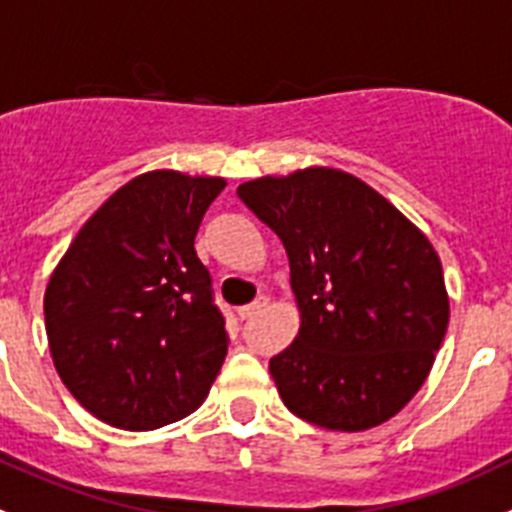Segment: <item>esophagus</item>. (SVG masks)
Listing matches in <instances>:
<instances>
[{
	"mask_svg": "<svg viewBox=\"0 0 512 512\" xmlns=\"http://www.w3.org/2000/svg\"><path fill=\"white\" fill-rule=\"evenodd\" d=\"M267 303H270V298L260 296V298H257V301H252L250 306H242V308H239V316H242V319H250V316H255V313H260L262 308H267Z\"/></svg>",
	"mask_w": 512,
	"mask_h": 512,
	"instance_id": "34e87169",
	"label": "esophagus"
}]
</instances>
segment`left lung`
<instances>
[{
	"label": "left lung",
	"mask_w": 512,
	"mask_h": 512,
	"mask_svg": "<svg viewBox=\"0 0 512 512\" xmlns=\"http://www.w3.org/2000/svg\"><path fill=\"white\" fill-rule=\"evenodd\" d=\"M237 196L288 252L301 329L270 359L288 411L347 434L403 411L449 324L426 234L365 181L324 165L255 178Z\"/></svg>",
	"instance_id": "8db88e82"
}]
</instances>
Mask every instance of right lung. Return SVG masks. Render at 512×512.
Wrapping results in <instances>:
<instances>
[{"instance_id": "obj_1", "label": "right lung", "mask_w": 512, "mask_h": 512, "mask_svg": "<svg viewBox=\"0 0 512 512\" xmlns=\"http://www.w3.org/2000/svg\"><path fill=\"white\" fill-rule=\"evenodd\" d=\"M224 186L147 170L94 211L55 265L43 301L50 357L99 421L150 431L209 395L229 339L193 239Z\"/></svg>"}]
</instances>
